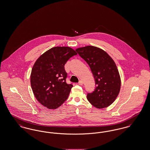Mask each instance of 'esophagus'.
I'll list each match as a JSON object with an SVG mask.
<instances>
[{"mask_svg":"<svg viewBox=\"0 0 150 150\" xmlns=\"http://www.w3.org/2000/svg\"><path fill=\"white\" fill-rule=\"evenodd\" d=\"M78 84L79 85H80V86L83 85V81L82 80H80V81H79Z\"/></svg>","mask_w":150,"mask_h":150,"instance_id":"esophagus-1","label":"esophagus"}]
</instances>
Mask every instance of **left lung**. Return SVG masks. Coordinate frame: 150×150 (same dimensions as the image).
Segmentation results:
<instances>
[{
	"label": "left lung",
	"instance_id": "8db88e82",
	"mask_svg": "<svg viewBox=\"0 0 150 150\" xmlns=\"http://www.w3.org/2000/svg\"><path fill=\"white\" fill-rule=\"evenodd\" d=\"M89 64L96 81L94 91L87 94L88 101L97 108L111 105L120 92L121 79L113 59L100 48L88 45L76 50Z\"/></svg>",
	"mask_w": 150,
	"mask_h": 150
}]
</instances>
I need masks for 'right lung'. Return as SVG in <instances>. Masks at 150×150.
<instances>
[{"mask_svg":"<svg viewBox=\"0 0 150 150\" xmlns=\"http://www.w3.org/2000/svg\"><path fill=\"white\" fill-rule=\"evenodd\" d=\"M76 54L69 47H55L36 61L30 75L31 86L36 100L44 107L56 109L67 99L73 86L66 82L64 64Z\"/></svg>","mask_w":150,"mask_h":150,"instance_id":"right-lung-1","label":"right lung"}]
</instances>
